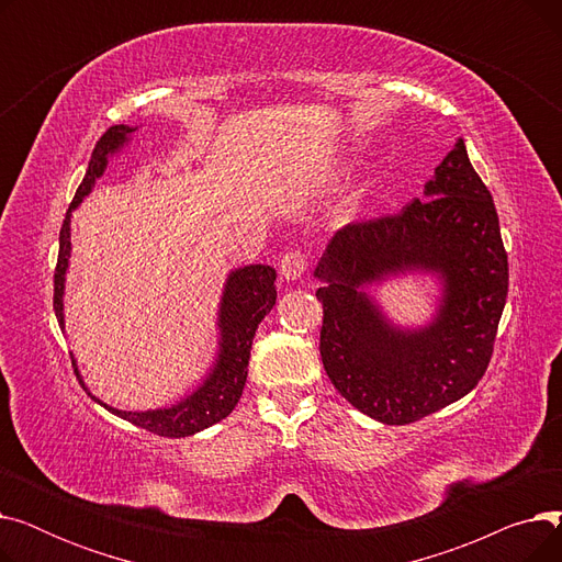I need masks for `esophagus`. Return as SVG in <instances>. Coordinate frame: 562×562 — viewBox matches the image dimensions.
I'll return each instance as SVG.
<instances>
[{
    "instance_id": "obj_1",
    "label": "esophagus",
    "mask_w": 562,
    "mask_h": 562,
    "mask_svg": "<svg viewBox=\"0 0 562 562\" xmlns=\"http://www.w3.org/2000/svg\"><path fill=\"white\" fill-rule=\"evenodd\" d=\"M307 271V257L301 250H289L282 259H280V276L286 282H293L303 278V273Z\"/></svg>"
}]
</instances>
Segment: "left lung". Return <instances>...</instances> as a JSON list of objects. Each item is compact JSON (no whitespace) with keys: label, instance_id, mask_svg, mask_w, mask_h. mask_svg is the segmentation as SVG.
<instances>
[{"label":"left lung","instance_id":"1","mask_svg":"<svg viewBox=\"0 0 562 562\" xmlns=\"http://www.w3.org/2000/svg\"><path fill=\"white\" fill-rule=\"evenodd\" d=\"M409 272L432 274L442 289L436 316L419 329L396 327L366 291ZM314 278L323 303L321 360L352 407L403 426L474 390L506 307L508 255L464 140L398 214L339 229Z\"/></svg>","mask_w":562,"mask_h":562}]
</instances>
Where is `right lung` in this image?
I'll use <instances>...</instances> for the list:
<instances>
[{
    "instance_id": "obj_1",
    "label": "right lung",
    "mask_w": 562,
    "mask_h": 562,
    "mask_svg": "<svg viewBox=\"0 0 562 562\" xmlns=\"http://www.w3.org/2000/svg\"><path fill=\"white\" fill-rule=\"evenodd\" d=\"M136 130L138 127L113 125L98 140L91 161H88L83 182L75 193L61 234H58V261L54 271V312L58 318V326H61L64 333H66V316H64L66 273L70 266V250H72V244H70L72 212L81 204V200L93 191L95 182L104 175L109 157L121 153L123 147L132 140V134ZM276 299H278L276 269H271V266L250 263V266H241V269L229 271L223 286L221 303H218L216 360L212 362L210 371H206V375L191 394H187L184 398H180L168 407L138 409V412L111 407L88 392L86 382L77 369V360L72 358L75 373L81 382V387L88 392V396H91L95 403L104 405L111 415L161 437L195 435L225 419L234 409V405L239 403L246 387V378H248V360H250L255 330L261 323V318L273 310Z\"/></svg>"
}]
</instances>
